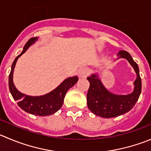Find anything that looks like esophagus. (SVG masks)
<instances>
[{
  "instance_id": "obj_1",
  "label": "esophagus",
  "mask_w": 151,
  "mask_h": 151,
  "mask_svg": "<svg viewBox=\"0 0 151 151\" xmlns=\"http://www.w3.org/2000/svg\"><path fill=\"white\" fill-rule=\"evenodd\" d=\"M79 77H86L88 74L90 73V70L88 68H82L79 70Z\"/></svg>"
}]
</instances>
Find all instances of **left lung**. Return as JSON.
Returning <instances> with one entry per match:
<instances>
[{"label": "left lung", "mask_w": 151, "mask_h": 151, "mask_svg": "<svg viewBox=\"0 0 151 151\" xmlns=\"http://www.w3.org/2000/svg\"><path fill=\"white\" fill-rule=\"evenodd\" d=\"M117 56L118 58L126 59L137 73L132 93L127 95L114 94L105 88L97 74H91L87 77L90 83L87 93L88 107L93 114L102 118L116 117L131 111L141 93L142 80L137 63L126 51H119Z\"/></svg>", "instance_id": "1"}]
</instances>
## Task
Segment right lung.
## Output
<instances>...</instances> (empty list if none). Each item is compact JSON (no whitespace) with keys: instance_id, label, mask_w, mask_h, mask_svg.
<instances>
[{"instance_id":"obj_1","label":"right lung","mask_w":151,"mask_h":151,"mask_svg":"<svg viewBox=\"0 0 151 151\" xmlns=\"http://www.w3.org/2000/svg\"><path fill=\"white\" fill-rule=\"evenodd\" d=\"M37 38L38 37H32L29 39L27 43L25 44L23 52L14 59L12 65L11 71L9 77V87L12 96L14 100L17 101V105L21 109L31 114L45 116L53 114L58 110L60 109L63 104L65 93L70 88L77 83V82L78 81V77L74 76L65 79L58 87L43 96H28L19 91L13 83V72H14L16 62L17 59L26 52L29 46L35 43Z\"/></svg>"}]
</instances>
